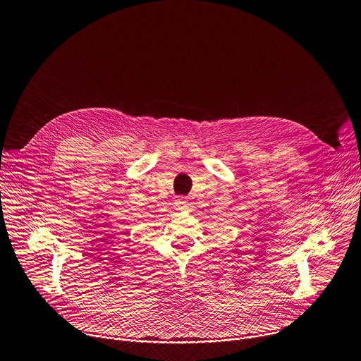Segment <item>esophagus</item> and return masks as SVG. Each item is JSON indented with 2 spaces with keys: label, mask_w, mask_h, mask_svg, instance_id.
Returning <instances> with one entry per match:
<instances>
[{
  "label": "esophagus",
  "mask_w": 361,
  "mask_h": 361,
  "mask_svg": "<svg viewBox=\"0 0 361 361\" xmlns=\"http://www.w3.org/2000/svg\"><path fill=\"white\" fill-rule=\"evenodd\" d=\"M188 205H190V202H188L185 198H178V200H176V207H178L179 210L188 209Z\"/></svg>",
  "instance_id": "1"
}]
</instances>
